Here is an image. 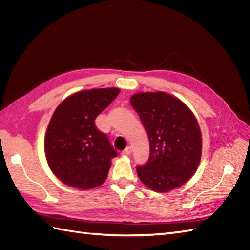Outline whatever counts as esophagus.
<instances>
[{"mask_svg": "<svg viewBox=\"0 0 250 250\" xmlns=\"http://www.w3.org/2000/svg\"><path fill=\"white\" fill-rule=\"evenodd\" d=\"M131 152H132V147L129 146V147H126L124 151H122V155H124V156H130Z\"/></svg>", "mask_w": 250, "mask_h": 250, "instance_id": "esophagus-1", "label": "esophagus"}]
</instances>
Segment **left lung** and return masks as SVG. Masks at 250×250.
Here are the masks:
<instances>
[{"label":"left lung","mask_w":250,"mask_h":250,"mask_svg":"<svg viewBox=\"0 0 250 250\" xmlns=\"http://www.w3.org/2000/svg\"><path fill=\"white\" fill-rule=\"evenodd\" d=\"M130 102L149 137L148 162L136 167L141 182L161 193L187 183L202 155V134L192 111L163 91L135 93Z\"/></svg>","instance_id":"1"}]
</instances>
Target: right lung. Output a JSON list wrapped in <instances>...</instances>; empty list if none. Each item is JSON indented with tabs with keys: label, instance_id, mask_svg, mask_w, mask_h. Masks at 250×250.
<instances>
[{
	"label": "right lung",
	"instance_id": "add662e5",
	"mask_svg": "<svg viewBox=\"0 0 250 250\" xmlns=\"http://www.w3.org/2000/svg\"><path fill=\"white\" fill-rule=\"evenodd\" d=\"M118 88L78 91L52 114L45 135V156L55 176L82 190L102 185L117 151L95 126V118L119 94Z\"/></svg>",
	"mask_w": 250,
	"mask_h": 250
}]
</instances>
